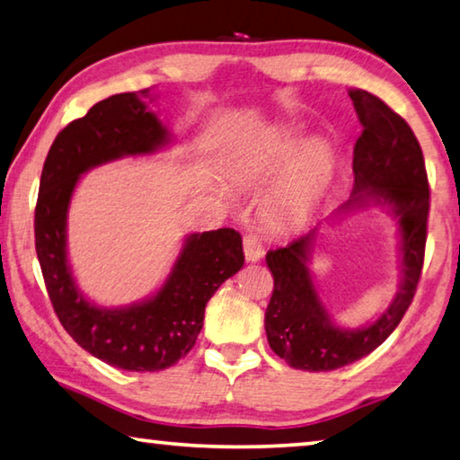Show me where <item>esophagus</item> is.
Segmentation results:
<instances>
[{"mask_svg": "<svg viewBox=\"0 0 460 460\" xmlns=\"http://www.w3.org/2000/svg\"><path fill=\"white\" fill-rule=\"evenodd\" d=\"M243 253H245V260L247 261H260L263 258V243L260 235H255V233H249V235L243 237Z\"/></svg>", "mask_w": 460, "mask_h": 460, "instance_id": "obj_1", "label": "esophagus"}]
</instances>
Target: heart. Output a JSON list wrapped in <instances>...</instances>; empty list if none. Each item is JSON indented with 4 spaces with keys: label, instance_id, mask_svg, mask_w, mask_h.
Here are the masks:
<instances>
[{
    "label": "heart",
    "instance_id": "b5f03b06",
    "mask_svg": "<svg viewBox=\"0 0 460 460\" xmlns=\"http://www.w3.org/2000/svg\"><path fill=\"white\" fill-rule=\"evenodd\" d=\"M296 147H298V139L292 134L288 131L278 134L258 154L247 155L239 162L235 181L252 189L268 184L278 174V170L292 158ZM332 166V152L324 142H313L302 147L290 168L286 170L274 197L270 199V219L278 225H288L298 223L313 213L329 189Z\"/></svg>",
    "mask_w": 460,
    "mask_h": 460
}]
</instances>
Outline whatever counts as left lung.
Returning a JSON list of instances; mask_svg holds the SVG:
<instances>
[{"instance_id": "left-lung-1", "label": "left lung", "mask_w": 460, "mask_h": 460, "mask_svg": "<svg viewBox=\"0 0 460 460\" xmlns=\"http://www.w3.org/2000/svg\"><path fill=\"white\" fill-rule=\"evenodd\" d=\"M349 97L363 131L353 150L351 199L334 215L371 205L389 207L400 223V290L376 323L342 329L324 308L308 268L316 229L271 249L266 263L274 292L266 310V334L271 351L294 369L332 371L376 351L406 314L422 276L430 211L422 147L406 119L379 97L363 89H351Z\"/></svg>"}]
</instances>
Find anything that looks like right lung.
Masks as SVG:
<instances>
[{"mask_svg": "<svg viewBox=\"0 0 460 460\" xmlns=\"http://www.w3.org/2000/svg\"><path fill=\"white\" fill-rule=\"evenodd\" d=\"M146 99L152 101L150 89L119 93L60 131L46 155L34 215L38 261L60 324L84 351L126 371H160L182 359L202 329L207 302L245 261L241 235L225 227L186 237L164 286L137 305L103 308L76 288L66 260V213L81 174L170 142Z\"/></svg>", "mask_w": 460, "mask_h": 460, "instance_id": "1", "label": "right lung"}]
</instances>
